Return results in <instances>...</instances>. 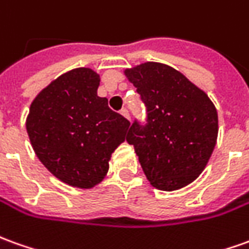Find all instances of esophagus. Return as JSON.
<instances>
[{"mask_svg":"<svg viewBox=\"0 0 249 249\" xmlns=\"http://www.w3.org/2000/svg\"><path fill=\"white\" fill-rule=\"evenodd\" d=\"M121 114H123V116H124V117L126 120H130L129 112H128V109H123V110H121Z\"/></svg>","mask_w":249,"mask_h":249,"instance_id":"esophagus-1","label":"esophagus"}]
</instances>
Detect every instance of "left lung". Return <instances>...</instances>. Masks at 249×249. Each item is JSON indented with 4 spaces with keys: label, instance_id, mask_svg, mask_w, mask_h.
Wrapping results in <instances>:
<instances>
[{
    "label": "left lung",
    "instance_id": "left-lung-1",
    "mask_svg": "<svg viewBox=\"0 0 249 249\" xmlns=\"http://www.w3.org/2000/svg\"><path fill=\"white\" fill-rule=\"evenodd\" d=\"M124 72L147 107V124L135 121L126 142L154 187H185L202 173L215 147V107L203 90L167 64L147 62Z\"/></svg>",
    "mask_w": 249,
    "mask_h": 249
}]
</instances>
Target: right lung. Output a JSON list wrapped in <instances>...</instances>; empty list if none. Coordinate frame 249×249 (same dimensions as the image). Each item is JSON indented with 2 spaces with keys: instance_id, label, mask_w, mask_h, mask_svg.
<instances>
[{
  "instance_id": "1",
  "label": "right lung",
  "mask_w": 249,
  "mask_h": 249,
  "mask_svg": "<svg viewBox=\"0 0 249 249\" xmlns=\"http://www.w3.org/2000/svg\"><path fill=\"white\" fill-rule=\"evenodd\" d=\"M100 75L79 67L52 81L29 107L27 132L35 154L67 185L91 189L105 178L109 160L130 123L97 95Z\"/></svg>"
}]
</instances>
